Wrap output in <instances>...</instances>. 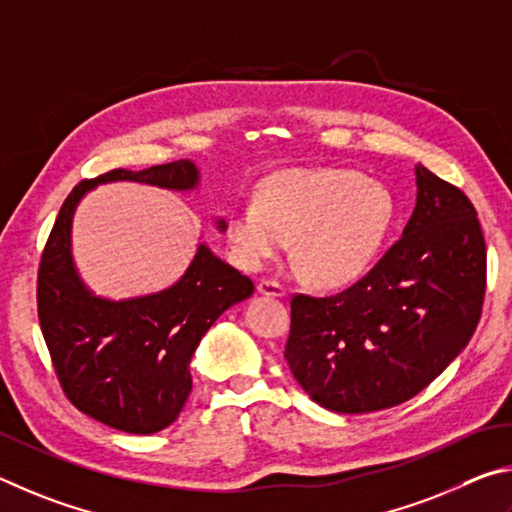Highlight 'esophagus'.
Returning <instances> with one entry per match:
<instances>
[{
	"label": "esophagus",
	"instance_id": "34e87169",
	"mask_svg": "<svg viewBox=\"0 0 512 512\" xmlns=\"http://www.w3.org/2000/svg\"><path fill=\"white\" fill-rule=\"evenodd\" d=\"M256 288H258V292L265 294V297H283L285 294L283 285L279 281H272V279H261Z\"/></svg>",
	"mask_w": 512,
	"mask_h": 512
}]
</instances>
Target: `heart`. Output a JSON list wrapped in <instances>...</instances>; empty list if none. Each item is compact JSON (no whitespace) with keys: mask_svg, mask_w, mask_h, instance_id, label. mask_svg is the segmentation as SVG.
Wrapping results in <instances>:
<instances>
[{"mask_svg":"<svg viewBox=\"0 0 512 512\" xmlns=\"http://www.w3.org/2000/svg\"><path fill=\"white\" fill-rule=\"evenodd\" d=\"M389 188L353 168H290L265 179L256 202L236 204L224 236L236 263L261 270L294 240V261L321 288L369 270L393 222Z\"/></svg>","mask_w":512,"mask_h":512,"instance_id":"heart-1","label":"heart"}]
</instances>
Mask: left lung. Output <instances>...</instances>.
Here are the masks:
<instances>
[{
	"label": "left lung",
	"instance_id": "8db88e82",
	"mask_svg": "<svg viewBox=\"0 0 512 512\" xmlns=\"http://www.w3.org/2000/svg\"><path fill=\"white\" fill-rule=\"evenodd\" d=\"M416 209L369 274L333 297L294 294L285 362L337 414L414 398L477 330L486 240L461 188L416 166Z\"/></svg>",
	"mask_w": 512,
	"mask_h": 512
}]
</instances>
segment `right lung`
Here are the masks:
<instances>
[{
    "label": "right lung",
    "instance_id": "add662e5",
    "mask_svg": "<svg viewBox=\"0 0 512 512\" xmlns=\"http://www.w3.org/2000/svg\"><path fill=\"white\" fill-rule=\"evenodd\" d=\"M121 179L191 191L200 173L179 159L139 173L116 168L74 186L40 258L38 319L71 405L121 432L155 434L175 423L191 393L188 366L200 339L224 310L251 297L254 283L202 242L170 288L125 301L96 297L71 258V220L87 191Z\"/></svg>",
    "mask_w": 512,
    "mask_h": 512
}]
</instances>
